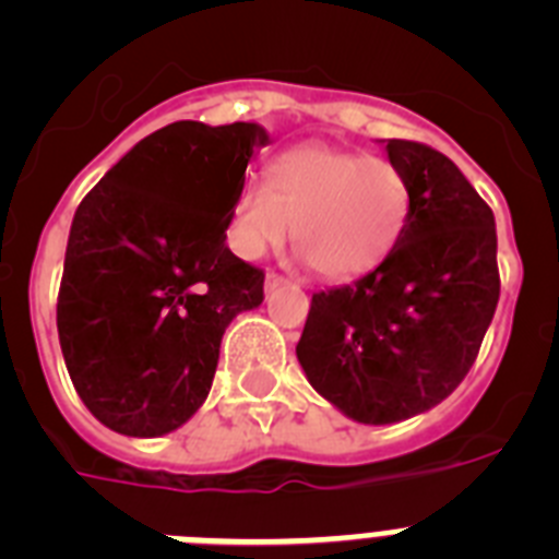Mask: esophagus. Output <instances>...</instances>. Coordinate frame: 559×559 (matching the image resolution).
I'll return each instance as SVG.
<instances>
[{"mask_svg":"<svg viewBox=\"0 0 559 559\" xmlns=\"http://www.w3.org/2000/svg\"><path fill=\"white\" fill-rule=\"evenodd\" d=\"M290 280H285L283 274H274V271H269L265 274V290H276V288H288Z\"/></svg>","mask_w":559,"mask_h":559,"instance_id":"obj_1","label":"esophagus"}]
</instances>
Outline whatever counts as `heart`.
I'll return each instance as SVG.
<instances>
[{
	"instance_id": "obj_1",
	"label": "heart",
	"mask_w": 559,
	"mask_h": 559,
	"mask_svg": "<svg viewBox=\"0 0 559 559\" xmlns=\"http://www.w3.org/2000/svg\"><path fill=\"white\" fill-rule=\"evenodd\" d=\"M408 218V185L389 159L308 142L249 181L229 212V246L246 260L288 240L324 280L367 274L394 249Z\"/></svg>"
}]
</instances>
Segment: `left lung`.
I'll return each instance as SVG.
<instances>
[{"label": "left lung", "instance_id": "8db88e82", "mask_svg": "<svg viewBox=\"0 0 559 559\" xmlns=\"http://www.w3.org/2000/svg\"><path fill=\"white\" fill-rule=\"evenodd\" d=\"M408 185V218L383 263L313 294L296 358L310 386L364 426H389L448 397L471 372L496 313L492 210L445 153L386 142Z\"/></svg>", "mask_w": 559, "mask_h": 559}]
</instances>
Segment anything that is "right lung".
Returning <instances> with one entry per match:
<instances>
[{
  "label": "right lung",
  "mask_w": 559,
  "mask_h": 559,
  "mask_svg": "<svg viewBox=\"0 0 559 559\" xmlns=\"http://www.w3.org/2000/svg\"><path fill=\"white\" fill-rule=\"evenodd\" d=\"M257 122L181 120L131 147L78 206L58 290L69 378L103 426L162 437L206 400L221 338L265 274L226 246Z\"/></svg>",
  "instance_id": "obj_1"
}]
</instances>
